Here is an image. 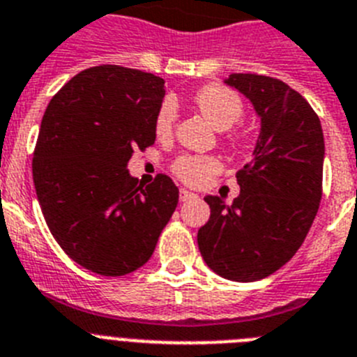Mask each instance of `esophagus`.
<instances>
[{
	"label": "esophagus",
	"instance_id": "obj_1",
	"mask_svg": "<svg viewBox=\"0 0 357 357\" xmlns=\"http://www.w3.org/2000/svg\"><path fill=\"white\" fill-rule=\"evenodd\" d=\"M194 197H196V194H192V192L185 190V188L179 190V201H188V199H194Z\"/></svg>",
	"mask_w": 357,
	"mask_h": 357
}]
</instances>
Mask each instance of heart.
<instances>
[{
	"instance_id": "heart-1",
	"label": "heart",
	"mask_w": 357,
	"mask_h": 357,
	"mask_svg": "<svg viewBox=\"0 0 357 357\" xmlns=\"http://www.w3.org/2000/svg\"><path fill=\"white\" fill-rule=\"evenodd\" d=\"M194 104L217 131H226V129L234 127L243 119L244 113L243 98L221 84H208L197 89L194 95ZM176 120H178L176 102L172 98H165L154 116V131H156L158 138H169L174 131ZM172 170L183 183H187L190 187H203L210 179V176L217 174L221 170V163L213 156L183 154L174 161Z\"/></svg>"
}]
</instances>
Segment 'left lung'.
<instances>
[{"mask_svg":"<svg viewBox=\"0 0 357 357\" xmlns=\"http://www.w3.org/2000/svg\"><path fill=\"white\" fill-rule=\"evenodd\" d=\"M225 82L250 98L260 135L252 161L237 172L234 203L204 197L210 219L197 246L222 278L255 282L289 262L309 234L321 199L324 131L309 102L282 80L231 73Z\"/></svg>","mask_w":357,"mask_h":357,"instance_id":"8db88e82","label":"left lung"}]
</instances>
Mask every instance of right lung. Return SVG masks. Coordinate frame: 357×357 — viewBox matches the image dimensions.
<instances>
[{"mask_svg":"<svg viewBox=\"0 0 357 357\" xmlns=\"http://www.w3.org/2000/svg\"><path fill=\"white\" fill-rule=\"evenodd\" d=\"M165 80L102 64L80 71L50 100L32 160L33 185L54 238L77 264L122 277L151 259L178 206L165 174L147 187L127 170L156 140Z\"/></svg>","mask_w":357,"mask_h":357,"instance_id":"add662e5","label":"right lung"}]
</instances>
